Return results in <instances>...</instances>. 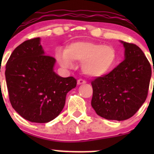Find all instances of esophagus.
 Instances as JSON below:
<instances>
[{
    "label": "esophagus",
    "mask_w": 154,
    "mask_h": 154,
    "mask_svg": "<svg viewBox=\"0 0 154 154\" xmlns=\"http://www.w3.org/2000/svg\"><path fill=\"white\" fill-rule=\"evenodd\" d=\"M86 83V81L84 80H82V79H80V80H77V85H82Z\"/></svg>",
    "instance_id": "34e87169"
}]
</instances>
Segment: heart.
<instances>
[{
  "instance_id": "1",
  "label": "heart",
  "mask_w": 154,
  "mask_h": 154,
  "mask_svg": "<svg viewBox=\"0 0 154 154\" xmlns=\"http://www.w3.org/2000/svg\"><path fill=\"white\" fill-rule=\"evenodd\" d=\"M63 66L72 67L74 63H82L83 74L99 77L108 74L116 61V51L110 45L93 42H77L68 45L65 54L59 56Z\"/></svg>"
}]
</instances>
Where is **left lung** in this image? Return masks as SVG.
<instances>
[{"mask_svg":"<svg viewBox=\"0 0 154 154\" xmlns=\"http://www.w3.org/2000/svg\"><path fill=\"white\" fill-rule=\"evenodd\" d=\"M120 42L125 48V60L91 82V106L108 120H127L135 115L147 98L151 77V66L140 48Z\"/></svg>","mask_w":154,"mask_h":154,"instance_id":"1","label":"left lung"}]
</instances>
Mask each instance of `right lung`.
Masks as SVG:
<instances>
[{"mask_svg": "<svg viewBox=\"0 0 154 154\" xmlns=\"http://www.w3.org/2000/svg\"><path fill=\"white\" fill-rule=\"evenodd\" d=\"M40 40H27L14 50L5 76L12 108L29 122L47 123L61 112L77 80L54 71L56 60L45 55Z\"/></svg>", "mask_w": 154, "mask_h": 154, "instance_id": "1", "label": "right lung"}]
</instances>
